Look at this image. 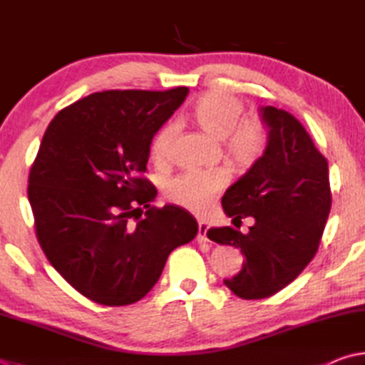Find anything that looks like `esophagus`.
I'll return each instance as SVG.
<instances>
[{
  "instance_id": "1",
  "label": "esophagus",
  "mask_w": 365,
  "mask_h": 365,
  "mask_svg": "<svg viewBox=\"0 0 365 365\" xmlns=\"http://www.w3.org/2000/svg\"><path fill=\"white\" fill-rule=\"evenodd\" d=\"M206 232H208V224H206V222H198V233H197V242L198 243H206V242H208Z\"/></svg>"
}]
</instances>
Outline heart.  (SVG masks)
I'll return each instance as SVG.
<instances>
[{"label":"heart","instance_id":"b5f03b06","mask_svg":"<svg viewBox=\"0 0 365 365\" xmlns=\"http://www.w3.org/2000/svg\"><path fill=\"white\" fill-rule=\"evenodd\" d=\"M245 105L233 95L210 92L202 95L192 109V118L205 133L222 141L225 155L238 165L250 168L260 160L268 146V132L262 120L242 119ZM180 127L168 122L150 141V157L157 163L167 162L173 153ZM229 176L224 170L187 171L170 180L165 189L168 200L197 215L208 211Z\"/></svg>","mask_w":365,"mask_h":365}]
</instances>
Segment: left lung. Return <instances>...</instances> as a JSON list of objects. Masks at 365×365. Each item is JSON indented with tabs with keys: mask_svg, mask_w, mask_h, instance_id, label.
Returning <instances> with one entry per match:
<instances>
[{
	"mask_svg": "<svg viewBox=\"0 0 365 365\" xmlns=\"http://www.w3.org/2000/svg\"><path fill=\"white\" fill-rule=\"evenodd\" d=\"M260 115L268 127L265 154L222 197L227 216H252L256 224L246 235L232 227L206 232L242 250V270L224 284L245 300L277 294L312 262L332 202L327 160L304 125L273 106L260 108Z\"/></svg>",
	"mask_w": 365,
	"mask_h": 365,
	"instance_id": "1",
	"label": "left lung"
}]
</instances>
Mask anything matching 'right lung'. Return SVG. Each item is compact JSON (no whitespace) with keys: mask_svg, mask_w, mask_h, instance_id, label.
Listing matches in <instances>:
<instances>
[{"mask_svg":"<svg viewBox=\"0 0 365 365\" xmlns=\"http://www.w3.org/2000/svg\"><path fill=\"white\" fill-rule=\"evenodd\" d=\"M187 93H92L61 109L39 144L29 176L36 238L55 270L100 305L143 299L170 252L197 235L190 212L150 206L157 190L143 178L150 141Z\"/></svg>","mask_w":365,"mask_h":365,"instance_id":"add662e5","label":"right lung"}]
</instances>
